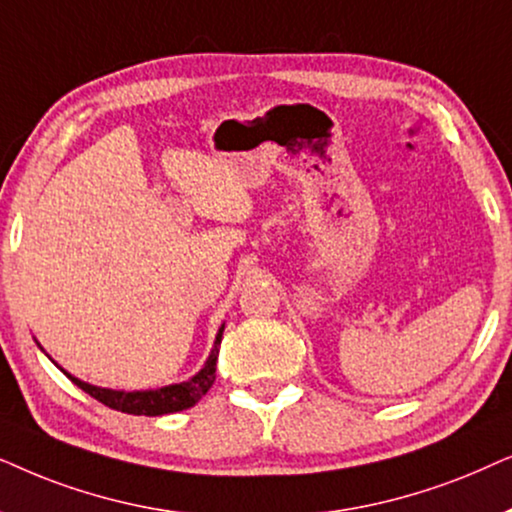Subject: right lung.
Here are the masks:
<instances>
[{
    "instance_id": "add662e5",
    "label": "right lung",
    "mask_w": 512,
    "mask_h": 512,
    "mask_svg": "<svg viewBox=\"0 0 512 512\" xmlns=\"http://www.w3.org/2000/svg\"><path fill=\"white\" fill-rule=\"evenodd\" d=\"M224 325L220 327L215 337V346L210 351L206 365L201 367V372H196L189 381H180V384H170L163 388H149V391H112V388H100L93 384H86L77 377H72L70 372H65L72 379V384H77L81 391H86L91 398L100 400L102 405L112 407L117 412L135 414V417H161V414H173L194 407L203 395L208 393V388L215 381V367H217V353H220Z\"/></svg>"
}]
</instances>
